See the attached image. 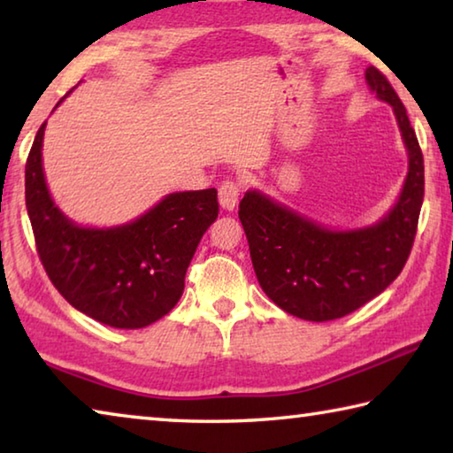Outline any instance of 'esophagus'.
<instances>
[{
    "label": "esophagus",
    "mask_w": 453,
    "mask_h": 453,
    "mask_svg": "<svg viewBox=\"0 0 453 453\" xmlns=\"http://www.w3.org/2000/svg\"><path fill=\"white\" fill-rule=\"evenodd\" d=\"M237 199H240V183L226 180L219 186V205L224 210H234L237 205Z\"/></svg>",
    "instance_id": "1"
}]
</instances>
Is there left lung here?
<instances>
[{"label":"left lung","instance_id":"left-lung-1","mask_svg":"<svg viewBox=\"0 0 453 453\" xmlns=\"http://www.w3.org/2000/svg\"><path fill=\"white\" fill-rule=\"evenodd\" d=\"M367 86L394 107L410 156L400 199L375 226L334 232L251 189L240 202V219L251 264L265 296L291 316L329 321L348 316L380 296L408 262L424 202V156L402 99L378 67Z\"/></svg>","mask_w":453,"mask_h":453}]
</instances>
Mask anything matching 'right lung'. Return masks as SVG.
Listing matches in <instances>:
<instances>
[{
	"instance_id": "add662e5",
	"label": "right lung",
	"mask_w": 453,
	"mask_h": 453,
	"mask_svg": "<svg viewBox=\"0 0 453 453\" xmlns=\"http://www.w3.org/2000/svg\"><path fill=\"white\" fill-rule=\"evenodd\" d=\"M43 132L45 124L27 156L26 208L48 278L75 310L105 326L140 329L164 318L180 302L197 243L218 218L216 188L165 196L132 224L80 227L45 186Z\"/></svg>"
}]
</instances>
